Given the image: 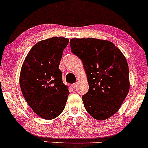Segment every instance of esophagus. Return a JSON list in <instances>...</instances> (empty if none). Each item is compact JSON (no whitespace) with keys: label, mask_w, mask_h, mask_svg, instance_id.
Segmentation results:
<instances>
[{"label":"esophagus","mask_w":148,"mask_h":148,"mask_svg":"<svg viewBox=\"0 0 148 148\" xmlns=\"http://www.w3.org/2000/svg\"><path fill=\"white\" fill-rule=\"evenodd\" d=\"M77 85V82H75V83H73V84H72V87L73 88H75L76 87V86Z\"/></svg>","instance_id":"34e87169"}]
</instances>
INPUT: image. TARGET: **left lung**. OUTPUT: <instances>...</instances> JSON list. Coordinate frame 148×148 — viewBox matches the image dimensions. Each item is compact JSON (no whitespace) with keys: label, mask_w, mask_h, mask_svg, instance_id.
Returning <instances> with one entry per match:
<instances>
[{"label":"left lung","mask_w":148,"mask_h":148,"mask_svg":"<svg viewBox=\"0 0 148 148\" xmlns=\"http://www.w3.org/2000/svg\"><path fill=\"white\" fill-rule=\"evenodd\" d=\"M70 45L87 75L89 92L82 96L86 110L97 120L110 118L120 108L130 88L125 56L106 40L72 38Z\"/></svg>","instance_id":"obj_1"}]
</instances>
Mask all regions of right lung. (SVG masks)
Returning a JSON list of instances; mask_svg holds the SVG:
<instances>
[{"label":"right lung","mask_w":148,"mask_h":148,"mask_svg":"<svg viewBox=\"0 0 148 148\" xmlns=\"http://www.w3.org/2000/svg\"><path fill=\"white\" fill-rule=\"evenodd\" d=\"M69 38L53 37L36 43L23 62L19 84L25 100L41 118H56L65 108L69 87L62 81L59 63Z\"/></svg>","instance_id":"obj_1"}]
</instances>
